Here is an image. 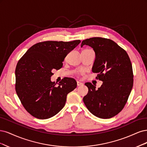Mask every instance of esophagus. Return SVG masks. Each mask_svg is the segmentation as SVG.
<instances>
[{"label": "esophagus", "instance_id": "obj_1", "mask_svg": "<svg viewBox=\"0 0 147 147\" xmlns=\"http://www.w3.org/2000/svg\"><path fill=\"white\" fill-rule=\"evenodd\" d=\"M82 85H83V84L82 82H80L79 81H77V86H82Z\"/></svg>", "mask_w": 147, "mask_h": 147}]
</instances>
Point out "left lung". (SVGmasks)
Here are the masks:
<instances>
[{
    "label": "left lung",
    "mask_w": 147,
    "mask_h": 147,
    "mask_svg": "<svg viewBox=\"0 0 147 147\" xmlns=\"http://www.w3.org/2000/svg\"><path fill=\"white\" fill-rule=\"evenodd\" d=\"M84 45L92 47L95 53L92 71L103 82L98 89L90 82L85 84L88 92L84 102L94 116L112 118L124 108L133 86L130 59L125 50L110 39L90 38L82 41L81 47Z\"/></svg>",
    "instance_id": "left-lung-1"
}]
</instances>
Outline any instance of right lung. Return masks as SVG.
<instances>
[{"label":"right lung","mask_w":147,"mask_h":147,"mask_svg":"<svg viewBox=\"0 0 147 147\" xmlns=\"http://www.w3.org/2000/svg\"><path fill=\"white\" fill-rule=\"evenodd\" d=\"M80 42L46 41L33 45L18 61L15 89L22 106L38 119L55 115L64 107L67 94L77 87L76 80L64 78L56 86L51 82L53 69L58 70L69 52Z\"/></svg>","instance_id":"1"}]
</instances>
